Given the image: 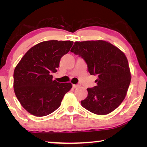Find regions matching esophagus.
<instances>
[{"instance_id":"34e87169","label":"esophagus","mask_w":147,"mask_h":147,"mask_svg":"<svg viewBox=\"0 0 147 147\" xmlns=\"http://www.w3.org/2000/svg\"><path fill=\"white\" fill-rule=\"evenodd\" d=\"M78 86H79V85H78V84H73V88H78Z\"/></svg>"}]
</instances>
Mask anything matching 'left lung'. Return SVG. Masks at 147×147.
I'll list each match as a JSON object with an SVG mask.
<instances>
[{
  "mask_svg": "<svg viewBox=\"0 0 147 147\" xmlns=\"http://www.w3.org/2000/svg\"><path fill=\"white\" fill-rule=\"evenodd\" d=\"M71 52L84 58L91 75H97V86L87 88L82 106L98 115L114 111L125 98L131 74L128 59L121 50L108 41H76Z\"/></svg>",
  "mask_w": 147,
  "mask_h": 147,
  "instance_id": "1",
  "label": "left lung"
}]
</instances>
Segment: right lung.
Here are the masks:
<instances>
[{"label":"right lung","instance_id":"add662e5","mask_svg":"<svg viewBox=\"0 0 147 147\" xmlns=\"http://www.w3.org/2000/svg\"><path fill=\"white\" fill-rule=\"evenodd\" d=\"M72 41L50 40L28 50L14 70V91L21 106L32 115L45 116L57 110L71 83L53 80L61 57L69 51Z\"/></svg>","mask_w":147,"mask_h":147}]
</instances>
